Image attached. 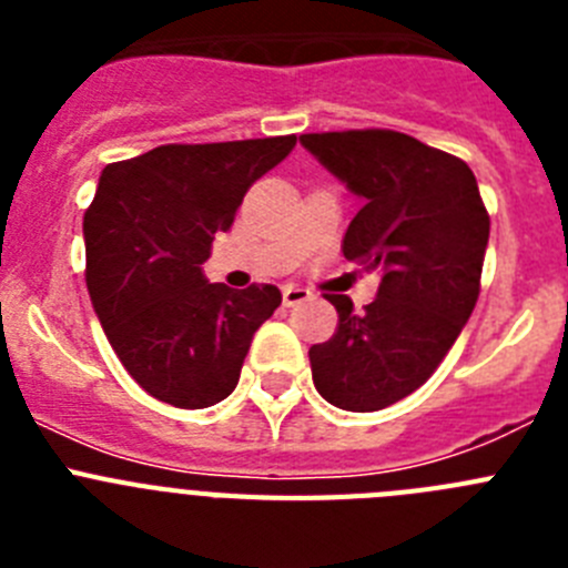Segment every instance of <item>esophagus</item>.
<instances>
[{"instance_id":"esophagus-1","label":"esophagus","mask_w":568,"mask_h":568,"mask_svg":"<svg viewBox=\"0 0 568 568\" xmlns=\"http://www.w3.org/2000/svg\"><path fill=\"white\" fill-rule=\"evenodd\" d=\"M281 295H284V307H298V304H304V301H310V290L304 287H295V284H287V287L281 290Z\"/></svg>"}]
</instances>
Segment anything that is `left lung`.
<instances>
[{"label":"left lung","mask_w":568,"mask_h":568,"mask_svg":"<svg viewBox=\"0 0 568 568\" xmlns=\"http://www.w3.org/2000/svg\"><path fill=\"white\" fill-rule=\"evenodd\" d=\"M301 144L364 199L344 258L378 270V298L355 313L327 295L338 329L310 346L321 398L375 413L438 369L480 293L489 213L469 164L395 130L304 133Z\"/></svg>","instance_id":"8db88e82"}]
</instances>
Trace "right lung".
<instances>
[{"mask_svg":"<svg viewBox=\"0 0 568 568\" xmlns=\"http://www.w3.org/2000/svg\"><path fill=\"white\" fill-rule=\"evenodd\" d=\"M293 148L295 135L162 144L102 170L84 213V281L110 346L153 398L204 409L239 384L281 293L210 284L202 264L255 179Z\"/></svg>","mask_w":568,"mask_h":568,"instance_id":"right-lung-1","label":"right lung"}]
</instances>
